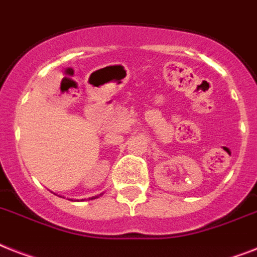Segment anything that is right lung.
Segmentation results:
<instances>
[{"label":"right lung","instance_id":"add662e5","mask_svg":"<svg viewBox=\"0 0 257 257\" xmlns=\"http://www.w3.org/2000/svg\"><path fill=\"white\" fill-rule=\"evenodd\" d=\"M96 198H99V197H93V198H91V199H96Z\"/></svg>","mask_w":257,"mask_h":257}]
</instances>
